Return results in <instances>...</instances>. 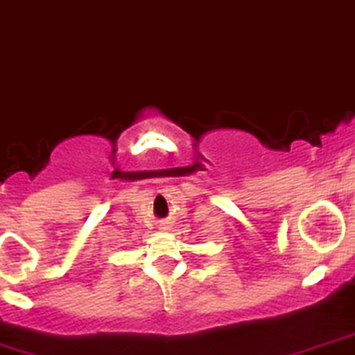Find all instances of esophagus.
<instances>
[{
  "label": "esophagus",
  "mask_w": 355,
  "mask_h": 355,
  "mask_svg": "<svg viewBox=\"0 0 355 355\" xmlns=\"http://www.w3.org/2000/svg\"><path fill=\"white\" fill-rule=\"evenodd\" d=\"M159 230H168V225L166 223H159Z\"/></svg>",
  "instance_id": "obj_1"
}]
</instances>
